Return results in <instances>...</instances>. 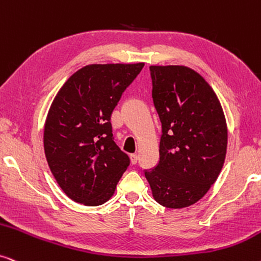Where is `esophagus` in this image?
I'll return each mask as SVG.
<instances>
[{
	"instance_id": "34e87169",
	"label": "esophagus",
	"mask_w": 261,
	"mask_h": 261,
	"mask_svg": "<svg viewBox=\"0 0 261 261\" xmlns=\"http://www.w3.org/2000/svg\"><path fill=\"white\" fill-rule=\"evenodd\" d=\"M129 158H130L132 164H137V162H138V154L130 153V154H129Z\"/></svg>"
}]
</instances>
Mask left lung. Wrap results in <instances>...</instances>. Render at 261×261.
<instances>
[{
	"instance_id": "left-lung-1",
	"label": "left lung",
	"mask_w": 261,
	"mask_h": 261,
	"mask_svg": "<svg viewBox=\"0 0 261 261\" xmlns=\"http://www.w3.org/2000/svg\"><path fill=\"white\" fill-rule=\"evenodd\" d=\"M150 70L162 137L160 163L145 177L158 204L188 207L208 192L224 164V111L207 81L189 67L151 66Z\"/></svg>"
}]
</instances>
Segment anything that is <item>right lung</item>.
Masks as SVG:
<instances>
[{
    "label": "right lung",
    "instance_id": "right-lung-1",
    "mask_svg": "<svg viewBox=\"0 0 261 261\" xmlns=\"http://www.w3.org/2000/svg\"><path fill=\"white\" fill-rule=\"evenodd\" d=\"M144 64H87L54 98L44 124V152L57 184L73 201L107 202L129 165L115 144L110 118Z\"/></svg>",
    "mask_w": 261,
    "mask_h": 261
}]
</instances>
